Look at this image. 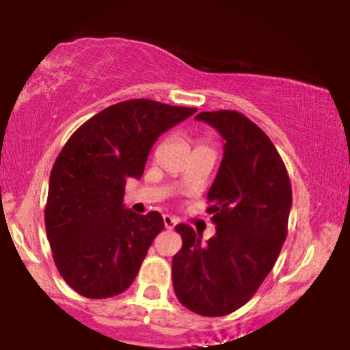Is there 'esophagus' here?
I'll return each mask as SVG.
<instances>
[{
  "label": "esophagus",
  "instance_id": "obj_1",
  "mask_svg": "<svg viewBox=\"0 0 350 350\" xmlns=\"http://www.w3.org/2000/svg\"><path fill=\"white\" fill-rule=\"evenodd\" d=\"M163 222L166 228H172L176 224H178V219H174V217H171V215H163Z\"/></svg>",
  "mask_w": 350,
  "mask_h": 350
}]
</instances>
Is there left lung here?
<instances>
[{
    "mask_svg": "<svg viewBox=\"0 0 350 350\" xmlns=\"http://www.w3.org/2000/svg\"><path fill=\"white\" fill-rule=\"evenodd\" d=\"M196 120L226 139L207 194L217 232L204 245L187 224L176 226L183 248L172 258V286L191 311L227 316L255 295L275 267L288 235L291 183L271 139L240 111H200Z\"/></svg>",
    "mask_w": 350,
    "mask_h": 350,
    "instance_id": "left-lung-1",
    "label": "left lung"
}]
</instances>
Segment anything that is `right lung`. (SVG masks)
I'll return each instance as SVG.
<instances>
[{"instance_id":"obj_1","label":"right lung","mask_w":350,"mask_h":350,"mask_svg":"<svg viewBox=\"0 0 350 350\" xmlns=\"http://www.w3.org/2000/svg\"><path fill=\"white\" fill-rule=\"evenodd\" d=\"M198 108L124 100L87 120L51 171L44 211L52 258L79 295L103 299L130 288L163 217L123 207L128 178L139 179L159 135Z\"/></svg>"}]
</instances>
